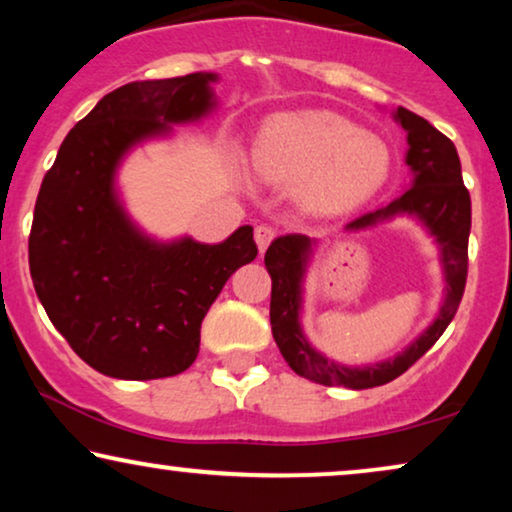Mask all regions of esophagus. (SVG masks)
<instances>
[{
	"mask_svg": "<svg viewBox=\"0 0 512 512\" xmlns=\"http://www.w3.org/2000/svg\"><path fill=\"white\" fill-rule=\"evenodd\" d=\"M275 235H277V230L272 228V226H256V244H258V249H261V254L265 249H268V244L275 240Z\"/></svg>",
	"mask_w": 512,
	"mask_h": 512,
	"instance_id": "esophagus-1",
	"label": "esophagus"
}]
</instances>
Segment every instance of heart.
<instances>
[{"instance_id": "b5f03b06", "label": "heart", "mask_w": 512, "mask_h": 512, "mask_svg": "<svg viewBox=\"0 0 512 512\" xmlns=\"http://www.w3.org/2000/svg\"><path fill=\"white\" fill-rule=\"evenodd\" d=\"M261 177L303 184L307 202L345 207L366 200L389 179L394 156L382 137L361 132L328 111L275 114L261 125L251 149Z\"/></svg>"}]
</instances>
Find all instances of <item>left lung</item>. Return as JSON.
I'll return each mask as SVG.
<instances>
[{
    "label": "left lung",
    "instance_id": "obj_1",
    "mask_svg": "<svg viewBox=\"0 0 512 512\" xmlns=\"http://www.w3.org/2000/svg\"><path fill=\"white\" fill-rule=\"evenodd\" d=\"M394 121L408 135L405 165L410 167V184L384 207L345 223V233H363V230L377 228L380 223L394 221L398 216L417 221L426 230V235H431L433 242L438 244L445 279L443 303L431 324L403 352L384 361L366 363V366H345V363L321 354L303 331L305 277L314 249H317V240L300 233L275 237L265 251V268L272 279V338L293 373L324 384V387L370 389L396 380L443 335L457 314L461 296H464L468 233H471V195L461 179L457 149L443 132H438L429 121L405 107L394 111Z\"/></svg>",
    "mask_w": 512,
    "mask_h": 512
}]
</instances>
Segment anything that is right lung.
I'll return each mask as SVG.
<instances>
[{
    "label": "right lung",
    "mask_w": 512,
    "mask_h": 512,
    "mask_svg": "<svg viewBox=\"0 0 512 512\" xmlns=\"http://www.w3.org/2000/svg\"><path fill=\"white\" fill-rule=\"evenodd\" d=\"M216 81L195 72L116 88L69 130L41 181L30 233L34 291L69 347L102 375L184 373L223 284L258 254L251 226L219 244L158 240L137 226L118 188L137 146L212 114Z\"/></svg>",
    "instance_id": "obj_1"
}]
</instances>
